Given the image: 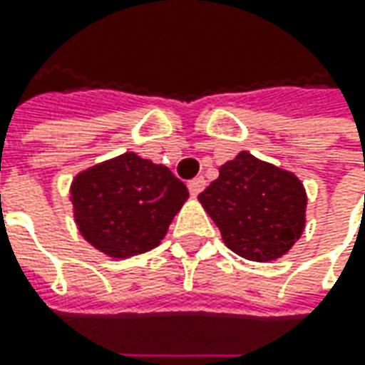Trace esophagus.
<instances>
[{"mask_svg":"<svg viewBox=\"0 0 365 365\" xmlns=\"http://www.w3.org/2000/svg\"><path fill=\"white\" fill-rule=\"evenodd\" d=\"M205 189V178L203 176H197V178H192V180H189V190L192 197H197L201 190Z\"/></svg>","mask_w":365,"mask_h":365,"instance_id":"esophagus-1","label":"esophagus"}]
</instances>
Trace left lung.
Segmentation results:
<instances>
[{"label":"left lung","mask_w":365,"mask_h":365,"mask_svg":"<svg viewBox=\"0 0 365 365\" xmlns=\"http://www.w3.org/2000/svg\"><path fill=\"white\" fill-rule=\"evenodd\" d=\"M199 201L225 245L254 262L284 256L307 223V192L301 180L250 152L225 162Z\"/></svg>","instance_id":"8db88e82"}]
</instances>
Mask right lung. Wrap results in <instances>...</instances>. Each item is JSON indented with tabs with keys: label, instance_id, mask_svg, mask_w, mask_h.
<instances>
[{
	"label": "right lung",
	"instance_id": "obj_1",
	"mask_svg": "<svg viewBox=\"0 0 365 365\" xmlns=\"http://www.w3.org/2000/svg\"><path fill=\"white\" fill-rule=\"evenodd\" d=\"M187 199L185 182L135 152L95 164L71 185L78 232L109 258L154 250Z\"/></svg>",
	"mask_w": 365,
	"mask_h": 365
}]
</instances>
